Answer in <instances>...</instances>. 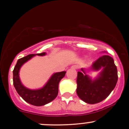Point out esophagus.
Listing matches in <instances>:
<instances>
[{"label":"esophagus","instance_id":"esophagus-1","mask_svg":"<svg viewBox=\"0 0 129 129\" xmlns=\"http://www.w3.org/2000/svg\"><path fill=\"white\" fill-rule=\"evenodd\" d=\"M71 69L76 70L77 69V66H76V65H74V66H72L71 67Z\"/></svg>","mask_w":129,"mask_h":129}]
</instances>
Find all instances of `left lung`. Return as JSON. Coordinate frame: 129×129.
I'll list each match as a JSON object with an SVG mask.
<instances>
[{
  "mask_svg": "<svg viewBox=\"0 0 129 129\" xmlns=\"http://www.w3.org/2000/svg\"><path fill=\"white\" fill-rule=\"evenodd\" d=\"M90 69L100 72L92 79L82 68V71L77 73L76 92L85 103L95 104L106 99L115 87L118 80L117 69L113 58L104 55L92 63Z\"/></svg>",
  "mask_w": 129,
  "mask_h": 129,
  "instance_id": "8db88e82",
  "label": "left lung"
}]
</instances>
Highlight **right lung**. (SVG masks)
I'll return each instance as SVG.
<instances>
[{"mask_svg": "<svg viewBox=\"0 0 129 129\" xmlns=\"http://www.w3.org/2000/svg\"><path fill=\"white\" fill-rule=\"evenodd\" d=\"M46 55V52H43L31 54L20 58L17 60L13 70V84L17 92L25 102L34 106H44L53 100L58 95L59 83L66 73V71L55 73L51 76L46 84L39 89H32L24 86L19 76L21 67L35 56H43Z\"/></svg>", "mask_w": 129, "mask_h": 129, "instance_id": "add662e5", "label": "right lung"}]
</instances>
